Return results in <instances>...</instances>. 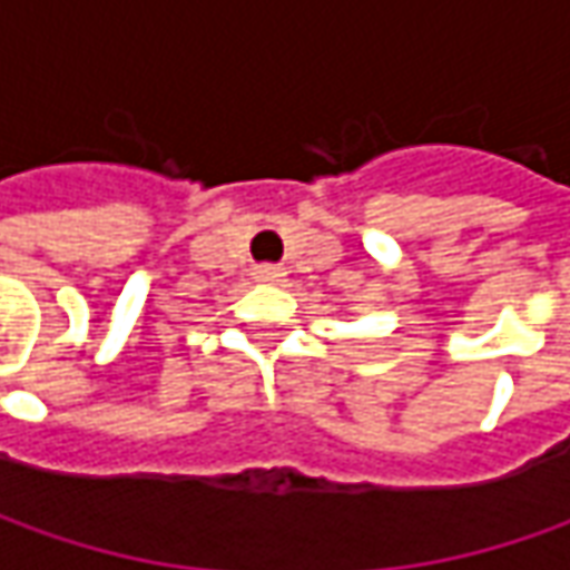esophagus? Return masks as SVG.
I'll list each match as a JSON object with an SVG mask.
<instances>
[{
  "label": "esophagus",
  "instance_id": "esophagus-1",
  "mask_svg": "<svg viewBox=\"0 0 570 570\" xmlns=\"http://www.w3.org/2000/svg\"><path fill=\"white\" fill-rule=\"evenodd\" d=\"M256 278H259V282H278V278H282V269H278V266H273V263H263V266H256Z\"/></svg>",
  "mask_w": 570,
  "mask_h": 570
}]
</instances>
